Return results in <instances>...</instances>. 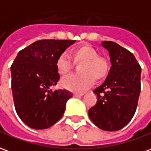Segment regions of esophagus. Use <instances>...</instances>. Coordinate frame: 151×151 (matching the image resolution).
<instances>
[{
	"mask_svg": "<svg viewBox=\"0 0 151 151\" xmlns=\"http://www.w3.org/2000/svg\"><path fill=\"white\" fill-rule=\"evenodd\" d=\"M83 96V93H74L73 94V96H75V97H80V96Z\"/></svg>",
	"mask_w": 151,
	"mask_h": 151,
	"instance_id": "1",
	"label": "esophagus"
}]
</instances>
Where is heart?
I'll return each mask as SVG.
<instances>
[{
  "label": "heart",
  "mask_w": 151,
  "mask_h": 151,
  "mask_svg": "<svg viewBox=\"0 0 151 151\" xmlns=\"http://www.w3.org/2000/svg\"><path fill=\"white\" fill-rule=\"evenodd\" d=\"M74 63L79 66V74H72L61 80L64 88L71 91L82 92L92 86L94 79L101 81L105 78L109 71V60L104 56H100L97 50L92 46L83 45L73 52ZM56 68L61 75H67L72 71L73 63L67 53L61 54L56 61Z\"/></svg>",
  "instance_id": "b5f03b06"
}]
</instances>
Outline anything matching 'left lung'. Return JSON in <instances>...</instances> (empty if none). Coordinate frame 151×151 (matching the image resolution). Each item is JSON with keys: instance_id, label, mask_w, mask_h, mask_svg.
Returning <instances> with one entry per match:
<instances>
[{"instance_id": "1", "label": "left lung", "mask_w": 151, "mask_h": 151, "mask_svg": "<svg viewBox=\"0 0 151 151\" xmlns=\"http://www.w3.org/2000/svg\"><path fill=\"white\" fill-rule=\"evenodd\" d=\"M111 68L102 85L93 91L97 102L88 110L92 123L104 131L124 127L134 115L141 92L142 68L129 50L116 42L104 41Z\"/></svg>"}]
</instances>
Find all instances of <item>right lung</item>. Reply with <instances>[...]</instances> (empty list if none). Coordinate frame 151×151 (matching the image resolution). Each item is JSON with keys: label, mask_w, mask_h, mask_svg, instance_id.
I'll use <instances>...</instances> for the list:
<instances>
[{"label": "right lung", "mask_w": 151, "mask_h": 151, "mask_svg": "<svg viewBox=\"0 0 151 151\" xmlns=\"http://www.w3.org/2000/svg\"><path fill=\"white\" fill-rule=\"evenodd\" d=\"M75 40H39L20 50L10 67L14 108L20 119L33 129H46L60 119L67 90L52 91L60 80L59 56Z\"/></svg>", "instance_id": "right-lung-1"}]
</instances>
